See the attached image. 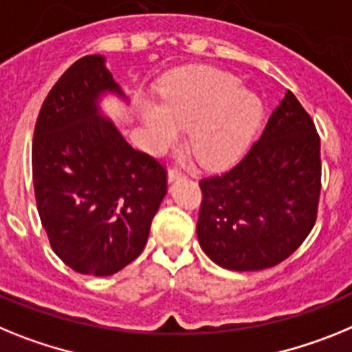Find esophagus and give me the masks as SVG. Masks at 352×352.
I'll return each mask as SVG.
<instances>
[{"label":"esophagus","mask_w":352,"mask_h":352,"mask_svg":"<svg viewBox=\"0 0 352 352\" xmlns=\"http://www.w3.org/2000/svg\"><path fill=\"white\" fill-rule=\"evenodd\" d=\"M180 177H184V173L180 172V170H177V168H172V170L168 172V180H170V182H173L175 179H180Z\"/></svg>","instance_id":"1"}]
</instances>
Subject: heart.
Returning <instances> with one entry per match:
<instances>
[{"mask_svg":"<svg viewBox=\"0 0 352 352\" xmlns=\"http://www.w3.org/2000/svg\"><path fill=\"white\" fill-rule=\"evenodd\" d=\"M261 99L243 90L235 76L200 70L182 76L163 91L161 108L143 111L152 145L161 151L189 129V146L206 166H225L250 145L262 122Z\"/></svg>","mask_w":352,"mask_h":352,"instance_id":"obj_1","label":"heart"}]
</instances>
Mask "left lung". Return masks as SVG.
<instances>
[{
	"mask_svg": "<svg viewBox=\"0 0 352 352\" xmlns=\"http://www.w3.org/2000/svg\"><path fill=\"white\" fill-rule=\"evenodd\" d=\"M200 189L198 243L221 267H273L303 244L317 219L320 138L292 91L239 163Z\"/></svg>",
	"mask_w": 352,
	"mask_h": 352,
	"instance_id": "8db88e82",
	"label": "left lung"
}]
</instances>
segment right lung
Here are the masks:
<instances>
[{"label": "right lung", "mask_w": 352, "mask_h": 352, "mask_svg": "<svg viewBox=\"0 0 352 352\" xmlns=\"http://www.w3.org/2000/svg\"><path fill=\"white\" fill-rule=\"evenodd\" d=\"M120 87L104 56L79 58L58 79L35 124V200L49 244L70 269L109 276L143 252L166 195V168L140 152L99 111Z\"/></svg>", "instance_id": "add662e5"}]
</instances>
